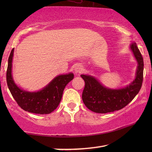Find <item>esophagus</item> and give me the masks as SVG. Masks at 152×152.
Here are the masks:
<instances>
[{
  "label": "esophagus",
  "mask_w": 152,
  "mask_h": 152,
  "mask_svg": "<svg viewBox=\"0 0 152 152\" xmlns=\"http://www.w3.org/2000/svg\"><path fill=\"white\" fill-rule=\"evenodd\" d=\"M82 70H83L82 66L80 65V64H78V65H76L75 67V68H74V71L76 74H80V72H82Z\"/></svg>",
  "instance_id": "obj_1"
}]
</instances>
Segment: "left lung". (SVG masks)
Masks as SVG:
<instances>
[{
  "mask_svg": "<svg viewBox=\"0 0 152 152\" xmlns=\"http://www.w3.org/2000/svg\"><path fill=\"white\" fill-rule=\"evenodd\" d=\"M130 49L138 64L135 79L126 86L111 88L104 86L94 76L81 75L85 82L82 100L89 110L97 113L118 111L126 107L139 93L143 80V58L136 43H131Z\"/></svg>",
  "mask_w": 152,
  "mask_h": 152,
  "instance_id": "left-lung-1",
  "label": "left lung"
}]
</instances>
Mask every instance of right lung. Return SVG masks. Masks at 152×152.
Instances as JSON below:
<instances>
[{
    "mask_svg": "<svg viewBox=\"0 0 152 152\" xmlns=\"http://www.w3.org/2000/svg\"><path fill=\"white\" fill-rule=\"evenodd\" d=\"M14 49L12 50L7 70V83L14 99L21 109L30 113L49 114L57 109L61 102L66 85L74 78V74L69 72L57 75L41 90L30 92L17 86L12 76V61Z\"/></svg>",
    "mask_w": 152,
    "mask_h": 152,
    "instance_id": "add662e5",
    "label": "right lung"
}]
</instances>
